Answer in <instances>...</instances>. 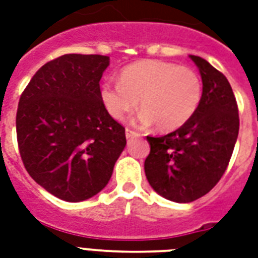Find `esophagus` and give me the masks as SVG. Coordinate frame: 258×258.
I'll return each instance as SVG.
<instances>
[{
  "label": "esophagus",
  "instance_id": "obj_1",
  "mask_svg": "<svg viewBox=\"0 0 258 258\" xmlns=\"http://www.w3.org/2000/svg\"><path fill=\"white\" fill-rule=\"evenodd\" d=\"M137 137H139V134L138 133H135V131H133V130H125V138H127V139H133V138H137Z\"/></svg>",
  "mask_w": 258,
  "mask_h": 258
}]
</instances>
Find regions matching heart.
I'll return each instance as SVG.
<instances>
[{
	"instance_id": "obj_1",
	"label": "heart",
	"mask_w": 258,
	"mask_h": 258,
	"mask_svg": "<svg viewBox=\"0 0 258 258\" xmlns=\"http://www.w3.org/2000/svg\"><path fill=\"white\" fill-rule=\"evenodd\" d=\"M203 97V84L198 73L178 64L143 59L125 66L119 82H104L100 98L109 115L120 120L138 105V120L170 133L188 123Z\"/></svg>"
}]
</instances>
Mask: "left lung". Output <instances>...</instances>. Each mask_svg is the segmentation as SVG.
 <instances>
[{
	"label": "left lung",
	"mask_w": 258,
	"mask_h": 258,
	"mask_svg": "<svg viewBox=\"0 0 258 258\" xmlns=\"http://www.w3.org/2000/svg\"><path fill=\"white\" fill-rule=\"evenodd\" d=\"M189 58L202 76V103L178 130L160 138L147 137L150 154L145 161L151 188L176 203H190L216 185L229 165L239 130L238 107L227 78L206 59Z\"/></svg>",
	"instance_id": "8db88e82"
}]
</instances>
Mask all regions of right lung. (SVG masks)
<instances>
[{"label":"right lung","instance_id":"obj_1","mask_svg":"<svg viewBox=\"0 0 258 258\" xmlns=\"http://www.w3.org/2000/svg\"><path fill=\"white\" fill-rule=\"evenodd\" d=\"M109 56L66 54L32 77L19 101L16 131L27 172L64 202L103 190L125 147L124 127L100 98Z\"/></svg>","mask_w":258,"mask_h":258}]
</instances>
